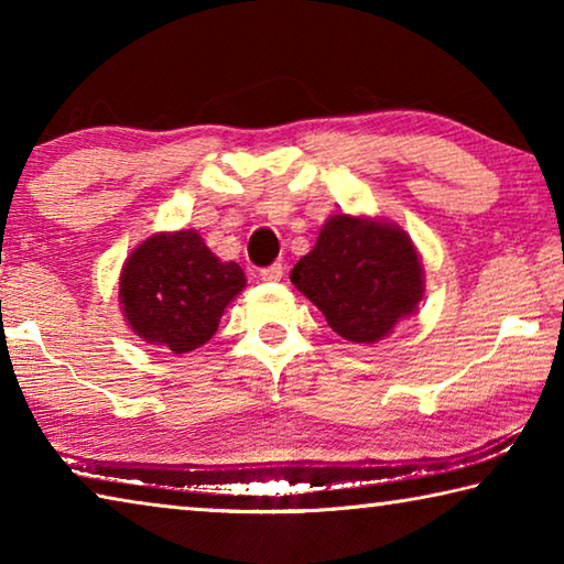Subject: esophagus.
Returning a JSON list of instances; mask_svg holds the SVG:
<instances>
[{"mask_svg":"<svg viewBox=\"0 0 564 564\" xmlns=\"http://www.w3.org/2000/svg\"><path fill=\"white\" fill-rule=\"evenodd\" d=\"M261 279L263 281H281L283 279V263H271L261 269Z\"/></svg>","mask_w":564,"mask_h":564,"instance_id":"1","label":"esophagus"}]
</instances>
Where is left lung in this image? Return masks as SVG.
<instances>
[{
    "mask_svg": "<svg viewBox=\"0 0 564 564\" xmlns=\"http://www.w3.org/2000/svg\"><path fill=\"white\" fill-rule=\"evenodd\" d=\"M291 281L352 343L388 336L423 299V269L405 231L348 214L328 218Z\"/></svg>",
    "mask_w": 564,
    "mask_h": 564,
    "instance_id": "left-lung-1",
    "label": "left lung"
}]
</instances>
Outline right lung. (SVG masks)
<instances>
[{"mask_svg":"<svg viewBox=\"0 0 564 564\" xmlns=\"http://www.w3.org/2000/svg\"><path fill=\"white\" fill-rule=\"evenodd\" d=\"M246 285L238 263H221L196 231L159 234L123 263L119 299L133 333L174 352L202 348L228 301Z\"/></svg>","mask_w":564,"mask_h":564,"instance_id":"add662e5","label":"right lung"}]
</instances>
